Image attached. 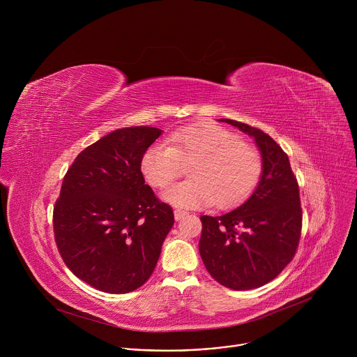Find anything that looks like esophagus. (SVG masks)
Returning a JSON list of instances; mask_svg holds the SVG:
<instances>
[{
	"mask_svg": "<svg viewBox=\"0 0 357 357\" xmlns=\"http://www.w3.org/2000/svg\"><path fill=\"white\" fill-rule=\"evenodd\" d=\"M174 215H175V220H181L182 218H185L188 215V212L183 209H175Z\"/></svg>",
	"mask_w": 357,
	"mask_h": 357,
	"instance_id": "esophagus-1",
	"label": "esophagus"
}]
</instances>
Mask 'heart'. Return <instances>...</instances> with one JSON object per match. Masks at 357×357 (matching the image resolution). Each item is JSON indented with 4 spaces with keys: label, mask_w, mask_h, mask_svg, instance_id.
Returning <instances> with one entry per match:
<instances>
[{
    "label": "heart",
    "mask_w": 357,
    "mask_h": 357,
    "mask_svg": "<svg viewBox=\"0 0 357 357\" xmlns=\"http://www.w3.org/2000/svg\"><path fill=\"white\" fill-rule=\"evenodd\" d=\"M171 142L149 146L141 160V172L152 188L165 189L181 176L183 164H192L190 179L165 193L174 205L195 208L212 203L216 209H230L256 190L263 178L261 151L223 127H185L171 135Z\"/></svg>",
    "instance_id": "b5f03b06"
}]
</instances>
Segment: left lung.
<instances>
[{
  "mask_svg": "<svg viewBox=\"0 0 357 357\" xmlns=\"http://www.w3.org/2000/svg\"><path fill=\"white\" fill-rule=\"evenodd\" d=\"M222 121L254 137L264 172L244 205L222 216H200L199 252L219 284L244 291L273 281L294 259L302 230L299 186L288 155L268 134L240 121Z\"/></svg>",
  "mask_w": 357,
  "mask_h": 357,
  "instance_id": "1",
  "label": "left lung"
}]
</instances>
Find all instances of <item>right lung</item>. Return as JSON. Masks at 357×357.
<instances>
[{
    "label": "right lung",
    "instance_id": "add662e5",
    "mask_svg": "<svg viewBox=\"0 0 357 357\" xmlns=\"http://www.w3.org/2000/svg\"><path fill=\"white\" fill-rule=\"evenodd\" d=\"M154 127L116 130L84 148L63 176L54 234L68 268L93 288L127 294L154 271L174 211L141 172L160 135Z\"/></svg>",
    "mask_w": 357,
    "mask_h": 357
}]
</instances>
